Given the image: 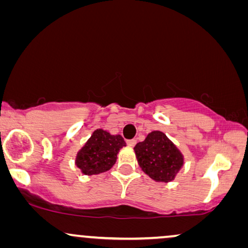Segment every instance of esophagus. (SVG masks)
Masks as SVG:
<instances>
[{"label": "esophagus", "instance_id": "34e87169", "mask_svg": "<svg viewBox=\"0 0 248 248\" xmlns=\"http://www.w3.org/2000/svg\"><path fill=\"white\" fill-rule=\"evenodd\" d=\"M126 143L130 145V147H134L135 144H137V140L135 139H131V140H127Z\"/></svg>", "mask_w": 248, "mask_h": 248}]
</instances>
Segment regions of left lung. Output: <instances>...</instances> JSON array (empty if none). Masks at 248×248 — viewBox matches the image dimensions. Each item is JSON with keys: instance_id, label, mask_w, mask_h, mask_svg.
<instances>
[{"instance_id": "1", "label": "left lung", "mask_w": 248, "mask_h": 248, "mask_svg": "<svg viewBox=\"0 0 248 248\" xmlns=\"http://www.w3.org/2000/svg\"><path fill=\"white\" fill-rule=\"evenodd\" d=\"M138 161L145 174L157 182H170L183 166V155L160 131H154L134 147Z\"/></svg>"}]
</instances>
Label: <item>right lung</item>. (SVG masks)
I'll list each match as a JSON object with an SVG mask.
<instances>
[{
    "mask_svg": "<svg viewBox=\"0 0 248 248\" xmlns=\"http://www.w3.org/2000/svg\"><path fill=\"white\" fill-rule=\"evenodd\" d=\"M125 147L121 135H111L104 130H96L81 149L77 157V166L86 175H97L113 167L117 154Z\"/></svg>",
    "mask_w": 248,
    "mask_h": 248,
    "instance_id": "add662e5",
    "label": "right lung"
}]
</instances>
